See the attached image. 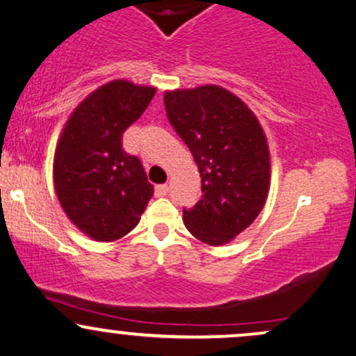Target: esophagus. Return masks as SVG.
<instances>
[{
  "mask_svg": "<svg viewBox=\"0 0 356 356\" xmlns=\"http://www.w3.org/2000/svg\"><path fill=\"white\" fill-rule=\"evenodd\" d=\"M167 193H169V186H167V184H160V186L155 187V196H157V197L167 196Z\"/></svg>",
  "mask_w": 356,
  "mask_h": 356,
  "instance_id": "34e87169",
  "label": "esophagus"
}]
</instances>
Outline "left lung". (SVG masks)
Wrapping results in <instances>:
<instances>
[{
	"label": "left lung",
	"mask_w": 356,
	"mask_h": 356,
	"mask_svg": "<svg viewBox=\"0 0 356 356\" xmlns=\"http://www.w3.org/2000/svg\"><path fill=\"white\" fill-rule=\"evenodd\" d=\"M172 127L201 174V199L184 209L191 235L211 247L247 229L267 201L270 152L259 118L221 86L174 89L163 95Z\"/></svg>",
	"instance_id": "obj_1"
}]
</instances>
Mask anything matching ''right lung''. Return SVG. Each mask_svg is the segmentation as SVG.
Masks as SVG:
<instances>
[{"label": "right lung", "instance_id": "1", "mask_svg": "<svg viewBox=\"0 0 356 356\" xmlns=\"http://www.w3.org/2000/svg\"><path fill=\"white\" fill-rule=\"evenodd\" d=\"M157 89L116 79L86 96L65 121L54 155V187L77 229L115 241L138 225L154 186L121 136L145 111Z\"/></svg>", "mask_w": 356, "mask_h": 356}]
</instances>
